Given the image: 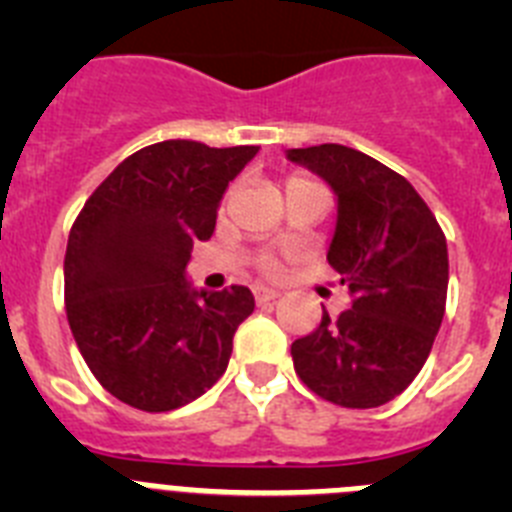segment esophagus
Returning a JSON list of instances; mask_svg holds the SVG:
<instances>
[{
    "label": "esophagus",
    "instance_id": "34e87169",
    "mask_svg": "<svg viewBox=\"0 0 512 512\" xmlns=\"http://www.w3.org/2000/svg\"><path fill=\"white\" fill-rule=\"evenodd\" d=\"M253 297H256V302H259V305H264V302H274L277 297H282V292H279V289H271V287H256L253 289Z\"/></svg>",
    "mask_w": 512,
    "mask_h": 512
}]
</instances>
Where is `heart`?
I'll list each match as a JSON object with an SVG mask.
<instances>
[{"label": "heart", "mask_w": 512, "mask_h": 512, "mask_svg": "<svg viewBox=\"0 0 512 512\" xmlns=\"http://www.w3.org/2000/svg\"><path fill=\"white\" fill-rule=\"evenodd\" d=\"M271 266H274V264H271V261H266V269H271Z\"/></svg>", "instance_id": "obj_1"}]
</instances>
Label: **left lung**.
Wrapping results in <instances>:
<instances>
[{"instance_id": "8db88e82", "label": "left lung", "mask_w": 512, "mask_h": 512, "mask_svg": "<svg viewBox=\"0 0 512 512\" xmlns=\"http://www.w3.org/2000/svg\"><path fill=\"white\" fill-rule=\"evenodd\" d=\"M338 197L328 264L354 302L292 343L295 372L341 408H379L408 390L431 354L449 289L446 235L397 171L338 143L292 148Z\"/></svg>"}]
</instances>
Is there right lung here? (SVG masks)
<instances>
[{"instance_id": "1", "label": "right lung", "mask_w": 512, "mask_h": 512, "mask_svg": "<svg viewBox=\"0 0 512 512\" xmlns=\"http://www.w3.org/2000/svg\"><path fill=\"white\" fill-rule=\"evenodd\" d=\"M259 146L164 140L128 156L71 225L63 259L66 318L104 390L166 413L205 395L228 369L253 312L248 287L197 292L184 266L215 230L223 192Z\"/></svg>"}]
</instances>
